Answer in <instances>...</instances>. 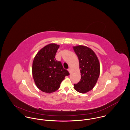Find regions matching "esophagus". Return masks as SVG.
Returning <instances> with one entry per match:
<instances>
[{"label": "esophagus", "mask_w": 130, "mask_h": 130, "mask_svg": "<svg viewBox=\"0 0 130 130\" xmlns=\"http://www.w3.org/2000/svg\"><path fill=\"white\" fill-rule=\"evenodd\" d=\"M68 71H69V72L70 73H71V69H70V68H69V69H68Z\"/></svg>", "instance_id": "1"}]
</instances>
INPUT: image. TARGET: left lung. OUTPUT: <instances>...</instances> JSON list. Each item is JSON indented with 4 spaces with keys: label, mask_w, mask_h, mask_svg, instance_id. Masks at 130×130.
<instances>
[{
    "label": "left lung",
    "mask_w": 130,
    "mask_h": 130,
    "mask_svg": "<svg viewBox=\"0 0 130 130\" xmlns=\"http://www.w3.org/2000/svg\"><path fill=\"white\" fill-rule=\"evenodd\" d=\"M73 49L79 59L81 76L74 88L79 93H85L92 90L97 82L100 72L99 61L95 52L87 46L78 45L74 46Z\"/></svg>",
    "instance_id": "1"
}]
</instances>
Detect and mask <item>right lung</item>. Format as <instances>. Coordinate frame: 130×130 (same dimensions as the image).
<instances>
[{
  "mask_svg": "<svg viewBox=\"0 0 130 130\" xmlns=\"http://www.w3.org/2000/svg\"><path fill=\"white\" fill-rule=\"evenodd\" d=\"M59 45L51 43L37 53L32 64V75L35 85L42 92L51 93L57 91L69 73L55 59Z\"/></svg>",
  "mask_w": 130,
  "mask_h": 130,
  "instance_id": "add662e5",
  "label": "right lung"
}]
</instances>
